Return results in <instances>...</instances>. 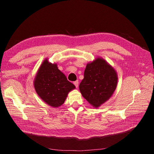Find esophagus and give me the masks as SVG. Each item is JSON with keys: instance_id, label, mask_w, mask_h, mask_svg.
I'll return each mask as SVG.
<instances>
[{"instance_id": "1", "label": "esophagus", "mask_w": 154, "mask_h": 154, "mask_svg": "<svg viewBox=\"0 0 154 154\" xmlns=\"http://www.w3.org/2000/svg\"><path fill=\"white\" fill-rule=\"evenodd\" d=\"M78 81H75V82H74V85H75V87H76V88H78Z\"/></svg>"}]
</instances>
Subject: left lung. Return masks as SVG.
I'll return each mask as SVG.
<instances>
[{"label":"left lung","mask_w":154,"mask_h":154,"mask_svg":"<svg viewBox=\"0 0 154 154\" xmlns=\"http://www.w3.org/2000/svg\"><path fill=\"white\" fill-rule=\"evenodd\" d=\"M114 68L101 57L87 64L79 88L83 97L95 108L108 101L118 85Z\"/></svg>","instance_id":"1"}]
</instances>
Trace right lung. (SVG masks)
<instances>
[{
  "label": "right lung",
  "instance_id": "right-lung-1",
  "mask_svg": "<svg viewBox=\"0 0 154 154\" xmlns=\"http://www.w3.org/2000/svg\"><path fill=\"white\" fill-rule=\"evenodd\" d=\"M33 84L40 98L56 108L63 105L69 92L76 88L58 69L57 64L49 62L48 58L44 60L37 71Z\"/></svg>",
  "mask_w": 154,
  "mask_h": 154
}]
</instances>
